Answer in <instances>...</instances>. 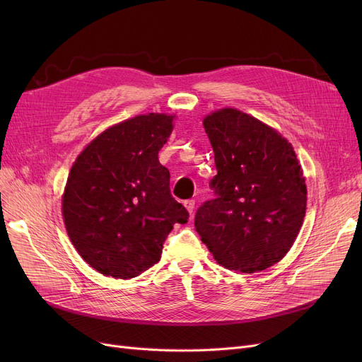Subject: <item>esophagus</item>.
<instances>
[{
    "instance_id": "1",
    "label": "esophagus",
    "mask_w": 362,
    "mask_h": 362,
    "mask_svg": "<svg viewBox=\"0 0 362 362\" xmlns=\"http://www.w3.org/2000/svg\"><path fill=\"white\" fill-rule=\"evenodd\" d=\"M185 208H186V210H187V213L189 214H194V210H195V201L194 199H187V201H185Z\"/></svg>"
}]
</instances>
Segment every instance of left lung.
I'll return each instance as SVG.
<instances>
[{
  "label": "left lung",
  "mask_w": 362,
  "mask_h": 362,
  "mask_svg": "<svg viewBox=\"0 0 362 362\" xmlns=\"http://www.w3.org/2000/svg\"><path fill=\"white\" fill-rule=\"evenodd\" d=\"M202 124L214 151L217 198L197 211V232L224 269L267 270L289 252L305 217L307 185L293 146L232 107L210 112Z\"/></svg>",
  "instance_id": "1"
}]
</instances>
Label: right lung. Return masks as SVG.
Here are the masks:
<instances>
[{
  "instance_id": "1",
  "label": "right lung",
  "mask_w": 362,
  "mask_h": 362,
  "mask_svg": "<svg viewBox=\"0 0 362 362\" xmlns=\"http://www.w3.org/2000/svg\"><path fill=\"white\" fill-rule=\"evenodd\" d=\"M176 114L148 112L112 124L73 163L62 197L67 235L93 270L133 279L160 261L163 242L186 208L170 194L158 151Z\"/></svg>"
}]
</instances>
